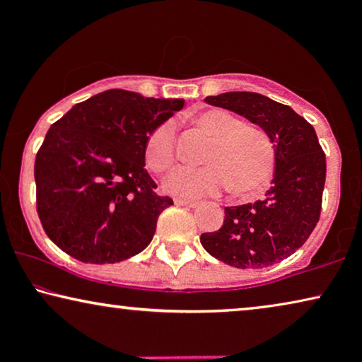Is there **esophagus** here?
I'll return each instance as SVG.
<instances>
[{
    "label": "esophagus",
    "mask_w": 362,
    "mask_h": 362,
    "mask_svg": "<svg viewBox=\"0 0 362 362\" xmlns=\"http://www.w3.org/2000/svg\"><path fill=\"white\" fill-rule=\"evenodd\" d=\"M176 206H185V207H196L197 202L194 201H185V199H175Z\"/></svg>",
    "instance_id": "esophagus-1"
}]
</instances>
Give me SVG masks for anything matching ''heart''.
Returning <instances> with one entry per match:
<instances>
[{
	"instance_id": "obj_1",
	"label": "heart",
	"mask_w": 362,
	"mask_h": 362,
	"mask_svg": "<svg viewBox=\"0 0 362 362\" xmlns=\"http://www.w3.org/2000/svg\"><path fill=\"white\" fill-rule=\"evenodd\" d=\"M197 130L212 138L201 168H180L165 180L168 194L182 199H204L221 194L227 187L247 196L267 186L275 168V148L270 136L257 127L221 108H209L192 118ZM145 160L158 175L176 163V128L173 122L156 127L148 136Z\"/></svg>"
}]
</instances>
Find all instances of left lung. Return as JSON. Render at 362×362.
Instances as JSON below:
<instances>
[{
	"instance_id": "obj_1",
	"label": "left lung",
	"mask_w": 362,
	"mask_h": 362,
	"mask_svg": "<svg viewBox=\"0 0 362 362\" xmlns=\"http://www.w3.org/2000/svg\"><path fill=\"white\" fill-rule=\"evenodd\" d=\"M206 103L259 125L275 148L270 189L254 204L226 207L219 230L201 235L217 260L235 269H264L295 254L318 224L326 158L315 128L293 108L255 92H226Z\"/></svg>"
}]
</instances>
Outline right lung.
I'll return each mask as SVG.
<instances>
[{"label":"right lung","instance_id":"1","mask_svg":"<svg viewBox=\"0 0 362 362\" xmlns=\"http://www.w3.org/2000/svg\"><path fill=\"white\" fill-rule=\"evenodd\" d=\"M185 105L112 88L76 103L49 128L34 163L37 214L49 239L86 264H115L146 249L173 204L145 170L156 127Z\"/></svg>","mask_w":362,"mask_h":362}]
</instances>
